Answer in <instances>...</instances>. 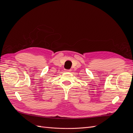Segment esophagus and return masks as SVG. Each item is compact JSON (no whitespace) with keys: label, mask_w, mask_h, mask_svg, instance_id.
Here are the masks:
<instances>
[{"label":"esophagus","mask_w":133,"mask_h":133,"mask_svg":"<svg viewBox=\"0 0 133 133\" xmlns=\"http://www.w3.org/2000/svg\"><path fill=\"white\" fill-rule=\"evenodd\" d=\"M71 70H70V69H69V70H65V72H70V71H71Z\"/></svg>","instance_id":"34e87169"}]
</instances>
